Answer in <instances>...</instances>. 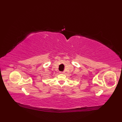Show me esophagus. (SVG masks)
<instances>
[{
	"label": "esophagus",
	"mask_w": 122,
	"mask_h": 122,
	"mask_svg": "<svg viewBox=\"0 0 122 122\" xmlns=\"http://www.w3.org/2000/svg\"><path fill=\"white\" fill-rule=\"evenodd\" d=\"M61 73H62V74H64L65 73V72L64 71H62V72H60Z\"/></svg>",
	"instance_id": "34e87169"
}]
</instances>
